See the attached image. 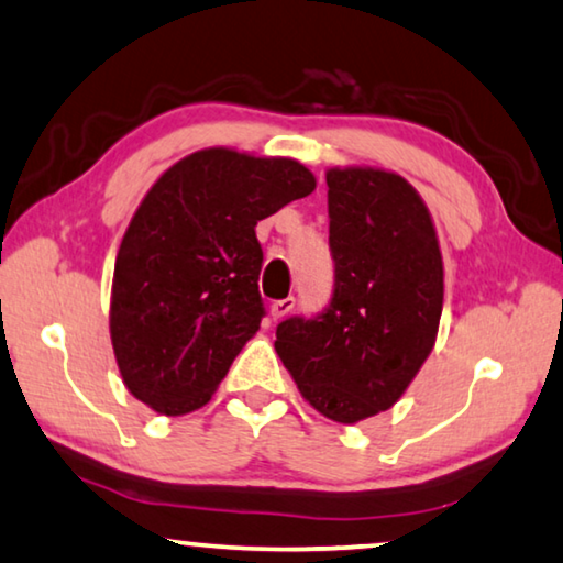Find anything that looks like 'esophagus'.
<instances>
[{"label":"esophagus","mask_w":563,"mask_h":563,"mask_svg":"<svg viewBox=\"0 0 563 563\" xmlns=\"http://www.w3.org/2000/svg\"><path fill=\"white\" fill-rule=\"evenodd\" d=\"M294 305H297V301H294V297H287V299H276V301H272V307H269V314H272V319L276 322V319H284L289 314V311L294 309Z\"/></svg>","instance_id":"34e87169"}]
</instances>
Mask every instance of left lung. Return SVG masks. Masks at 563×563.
I'll list each match as a JSON object with an SVG mask.
<instances>
[{"mask_svg":"<svg viewBox=\"0 0 563 563\" xmlns=\"http://www.w3.org/2000/svg\"><path fill=\"white\" fill-rule=\"evenodd\" d=\"M334 294L322 314L276 327L305 400L344 426L390 410L435 347L443 256L420 194L393 170L330 168Z\"/></svg>","mask_w":563,"mask_h":563,"instance_id":"8db88e82","label":"left lung"}]
</instances>
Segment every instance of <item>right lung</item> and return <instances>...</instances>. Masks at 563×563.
<instances>
[{
	"label": "right lung",
	"instance_id": "obj_1",
	"mask_svg": "<svg viewBox=\"0 0 563 563\" xmlns=\"http://www.w3.org/2000/svg\"><path fill=\"white\" fill-rule=\"evenodd\" d=\"M317 188L294 158L203 148L151 186L120 241L110 340L133 397L203 408L264 317L256 223Z\"/></svg>",
	"mask_w": 563,
	"mask_h": 563
}]
</instances>
